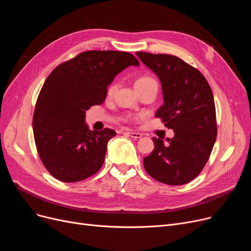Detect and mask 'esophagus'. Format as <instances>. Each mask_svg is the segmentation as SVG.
<instances>
[{
  "mask_svg": "<svg viewBox=\"0 0 251 251\" xmlns=\"http://www.w3.org/2000/svg\"><path fill=\"white\" fill-rule=\"evenodd\" d=\"M126 135H128V136H130L132 138H134V139H140L141 137H142V134H140V133H137V132H132V130H126V132H125Z\"/></svg>",
  "mask_w": 251,
  "mask_h": 251,
  "instance_id": "1",
  "label": "esophagus"
}]
</instances>
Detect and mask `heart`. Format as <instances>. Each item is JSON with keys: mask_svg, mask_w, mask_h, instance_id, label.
<instances>
[{"mask_svg": "<svg viewBox=\"0 0 251 251\" xmlns=\"http://www.w3.org/2000/svg\"><path fill=\"white\" fill-rule=\"evenodd\" d=\"M151 80H154V79L151 78V77H149V76L141 77V78H139V79L136 81V85H138V83H141V82H146V81H151ZM117 86H118L117 82H112L111 85L109 86L108 91H107V93H108L109 96H112V95L114 94V92H115L116 89H117Z\"/></svg>", "mask_w": 251, "mask_h": 251, "instance_id": "b5f03b06", "label": "heart"}]
</instances>
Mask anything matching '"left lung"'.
<instances>
[{"instance_id": "1", "label": "left lung", "mask_w": 251, "mask_h": 251, "mask_svg": "<svg viewBox=\"0 0 251 251\" xmlns=\"http://www.w3.org/2000/svg\"><path fill=\"white\" fill-rule=\"evenodd\" d=\"M140 60L161 82L163 105L155 117L172 128L175 137H153L154 149L144 157V168L155 180L184 185L203 170L217 139L216 106L212 91L200 71L169 54L137 52Z\"/></svg>"}]
</instances>
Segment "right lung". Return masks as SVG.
Here are the masks:
<instances>
[{"mask_svg": "<svg viewBox=\"0 0 251 251\" xmlns=\"http://www.w3.org/2000/svg\"><path fill=\"white\" fill-rule=\"evenodd\" d=\"M139 66L127 52L86 51L58 65L47 77L35 104L32 128L40 158L57 180L75 183L96 174L105 159L111 128L91 130V106L104 102L107 88L125 68Z\"/></svg>", "mask_w": 251, "mask_h": 251, "instance_id": "1", "label": "right lung"}]
</instances>
